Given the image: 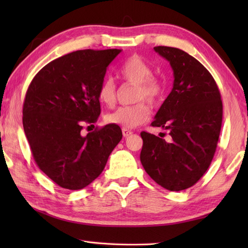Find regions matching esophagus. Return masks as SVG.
<instances>
[{"label":"esophagus","mask_w":248,"mask_h":248,"mask_svg":"<svg viewBox=\"0 0 248 248\" xmlns=\"http://www.w3.org/2000/svg\"><path fill=\"white\" fill-rule=\"evenodd\" d=\"M132 131L131 130H127V129H123V135L124 136V138H128V136L132 135Z\"/></svg>","instance_id":"1"}]
</instances>
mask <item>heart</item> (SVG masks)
Masks as SVG:
<instances>
[{"label": "heart", "mask_w": 248, "mask_h": 248, "mask_svg": "<svg viewBox=\"0 0 248 248\" xmlns=\"http://www.w3.org/2000/svg\"><path fill=\"white\" fill-rule=\"evenodd\" d=\"M119 76L132 84H135L133 101L138 102L128 107H120L105 115V121L116 124L123 129H132L146 123L150 117V109L145 102L151 107L161 101L165 86L161 78L152 76V68L143 57L138 54L130 56L118 69ZM100 102L112 107L116 101V86L113 78H104L98 89ZM140 102L139 103L138 101Z\"/></svg>", "instance_id": "b5f03b06"}]
</instances>
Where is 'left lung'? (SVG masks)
<instances>
[{"label":"left lung","mask_w":248,"mask_h":248,"mask_svg":"<svg viewBox=\"0 0 248 248\" xmlns=\"http://www.w3.org/2000/svg\"><path fill=\"white\" fill-rule=\"evenodd\" d=\"M173 71L170 93L157 110L152 127L168 130L164 140L140 133V162L154 180L170 191L193 186L207 171L217 150L223 103L213 77L180 49L155 46Z\"/></svg>","instance_id":"1"}]
</instances>
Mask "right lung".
Returning a JSON list of instances; mask_svg holds the SVG:
<instances>
[{"label":"right lung","mask_w":248,"mask_h":248,"mask_svg":"<svg viewBox=\"0 0 248 248\" xmlns=\"http://www.w3.org/2000/svg\"><path fill=\"white\" fill-rule=\"evenodd\" d=\"M118 49L78 50L46 65L31 82L23 129L36 164L57 186L82 189L98 178L123 139L119 125L82 134L101 112L98 89Z\"/></svg>","instance_id":"obj_1"}]
</instances>
